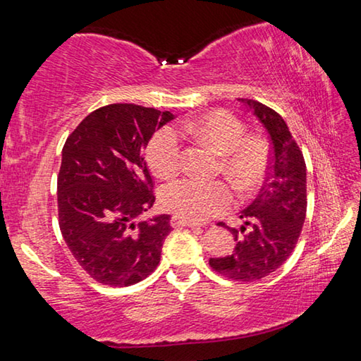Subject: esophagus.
<instances>
[{
  "instance_id": "34e87169",
  "label": "esophagus",
  "mask_w": 361,
  "mask_h": 361,
  "mask_svg": "<svg viewBox=\"0 0 361 361\" xmlns=\"http://www.w3.org/2000/svg\"><path fill=\"white\" fill-rule=\"evenodd\" d=\"M170 223H172L173 228H197V226H200L197 223L189 221V219H185V218L176 216V215L172 216V221H170Z\"/></svg>"
}]
</instances>
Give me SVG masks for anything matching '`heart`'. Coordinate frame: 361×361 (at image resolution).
I'll list each match as a JSON object with an SVG mask.
<instances>
[{
    "label": "heart",
    "mask_w": 361,
    "mask_h": 361,
    "mask_svg": "<svg viewBox=\"0 0 361 361\" xmlns=\"http://www.w3.org/2000/svg\"><path fill=\"white\" fill-rule=\"evenodd\" d=\"M180 129L221 154L219 172L242 195L259 191L271 169V149L259 137H245L240 119L228 111H212L197 121H183ZM183 135L172 126L157 130L146 146V161L161 178H172L181 169ZM162 207L189 221L221 215L234 204V192L226 181L183 178L161 192Z\"/></svg>",
    "instance_id": "heart-1"
}]
</instances>
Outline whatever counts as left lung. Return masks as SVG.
I'll return each instance as SVG.
<instances>
[{"label":"left lung","mask_w":361,"mask_h":361,"mask_svg":"<svg viewBox=\"0 0 361 361\" xmlns=\"http://www.w3.org/2000/svg\"><path fill=\"white\" fill-rule=\"evenodd\" d=\"M252 109L271 138V172L258 197L240 213V229L228 228L237 240L234 252L210 258V267L235 282H255L283 264L295 250L307 212V185L302 151L272 108L239 99Z\"/></svg>","instance_id":"1"}]
</instances>
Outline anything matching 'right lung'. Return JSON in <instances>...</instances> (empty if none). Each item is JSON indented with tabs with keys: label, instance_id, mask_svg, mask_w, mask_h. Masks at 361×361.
Wrapping results in <instances>:
<instances>
[{
	"label": "right lung",
	"instance_id": "1",
	"mask_svg": "<svg viewBox=\"0 0 361 361\" xmlns=\"http://www.w3.org/2000/svg\"><path fill=\"white\" fill-rule=\"evenodd\" d=\"M172 119L156 108L113 103L85 116L66 138L57 176L59 226L95 282L138 283L161 261L170 215L135 219L156 200L143 149Z\"/></svg>",
	"mask_w": 361,
	"mask_h": 361
}]
</instances>
